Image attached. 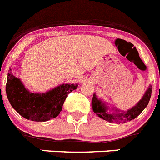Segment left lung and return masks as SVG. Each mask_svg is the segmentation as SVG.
<instances>
[{"mask_svg": "<svg viewBox=\"0 0 160 160\" xmlns=\"http://www.w3.org/2000/svg\"><path fill=\"white\" fill-rule=\"evenodd\" d=\"M151 87H152L150 86L141 100L139 101L134 107L129 109L127 112H121L116 113V114H111V113L107 112V106L100 99L97 98L95 94H94L93 98H92L91 107L93 108L94 112L96 113L98 117H99L104 121H108V122L125 123V121H131V120L136 118L146 108L149 101H150V99H151V92H152Z\"/></svg>", "mask_w": 160, "mask_h": 160, "instance_id": "obj_1", "label": "left lung"}]
</instances>
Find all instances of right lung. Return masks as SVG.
<instances>
[{"instance_id":"obj_1","label":"right lung","mask_w":160,"mask_h":160,"mask_svg":"<svg viewBox=\"0 0 160 160\" xmlns=\"http://www.w3.org/2000/svg\"><path fill=\"white\" fill-rule=\"evenodd\" d=\"M78 86L62 84L46 93H31L9 69L5 91L12 107L22 117L33 121H47L59 115L66 97Z\"/></svg>"}]
</instances>
